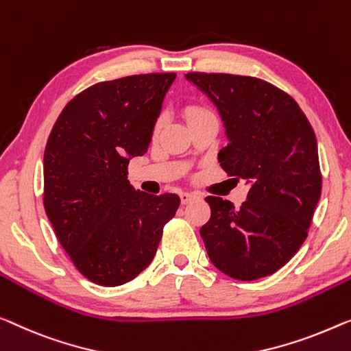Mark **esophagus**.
I'll list each match as a JSON object with an SVG mask.
<instances>
[{
	"mask_svg": "<svg viewBox=\"0 0 351 351\" xmlns=\"http://www.w3.org/2000/svg\"><path fill=\"white\" fill-rule=\"evenodd\" d=\"M180 197H181V203H182V205H187V203L197 200L195 193H191V192H182Z\"/></svg>",
	"mask_w": 351,
	"mask_h": 351,
	"instance_id": "obj_1",
	"label": "esophagus"
}]
</instances>
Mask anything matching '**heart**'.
<instances>
[{
	"mask_svg": "<svg viewBox=\"0 0 351 351\" xmlns=\"http://www.w3.org/2000/svg\"><path fill=\"white\" fill-rule=\"evenodd\" d=\"M205 113H208V110H205L200 106H189V107L184 108V117H186L187 123L192 121V119L198 118V117H202V114H205Z\"/></svg>",
	"mask_w": 351,
	"mask_h": 351,
	"instance_id": "heart-1",
	"label": "heart"
}]
</instances>
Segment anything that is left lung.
<instances>
[{
    "label": "left lung",
    "mask_w": 351,
    "mask_h": 351,
    "mask_svg": "<svg viewBox=\"0 0 351 351\" xmlns=\"http://www.w3.org/2000/svg\"><path fill=\"white\" fill-rule=\"evenodd\" d=\"M217 108L228 145L217 158L227 173L250 186L241 208L205 200L211 217L200 228L208 257L237 280L274 274L307 238L320 200L315 132L295 99L268 82L232 74L189 72Z\"/></svg>",
    "instance_id": "1"
}]
</instances>
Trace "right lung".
Returning <instances> with one entry per match:
<instances>
[{"instance_id":"right-lung-1","label":"right lung","mask_w":351,"mask_h":351,"mask_svg":"<svg viewBox=\"0 0 351 351\" xmlns=\"http://www.w3.org/2000/svg\"><path fill=\"white\" fill-rule=\"evenodd\" d=\"M176 74L102 82L72 99L44 153V206L56 238L88 280L118 287L153 261L176 193L135 191L129 160L143 156Z\"/></svg>"}]
</instances>
